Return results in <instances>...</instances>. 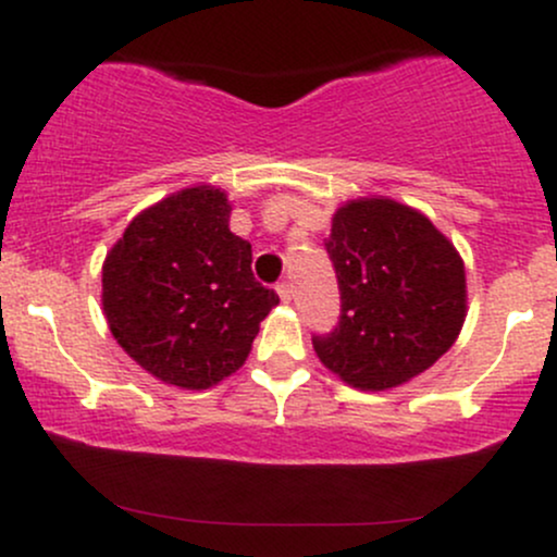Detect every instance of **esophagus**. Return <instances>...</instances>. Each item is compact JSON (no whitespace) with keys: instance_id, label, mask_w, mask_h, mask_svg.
Listing matches in <instances>:
<instances>
[{"instance_id":"34e87169","label":"esophagus","mask_w":557,"mask_h":557,"mask_svg":"<svg viewBox=\"0 0 557 557\" xmlns=\"http://www.w3.org/2000/svg\"><path fill=\"white\" fill-rule=\"evenodd\" d=\"M277 293H280V298H283L287 304V300L293 298V285L287 283V280H283V283H277Z\"/></svg>"}]
</instances>
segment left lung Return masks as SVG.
Listing matches in <instances>:
<instances>
[{"mask_svg":"<svg viewBox=\"0 0 557 557\" xmlns=\"http://www.w3.org/2000/svg\"><path fill=\"white\" fill-rule=\"evenodd\" d=\"M324 248L341 317L311 343L348 385H403L456 343L466 317L463 261L424 214L389 198L350 201L337 209Z\"/></svg>","mask_w":557,"mask_h":557,"instance_id":"8db88e82","label":"left lung"}]
</instances>
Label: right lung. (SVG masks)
<instances>
[{
  "label": "right lung",
  "instance_id": "add662e5",
  "mask_svg": "<svg viewBox=\"0 0 557 557\" xmlns=\"http://www.w3.org/2000/svg\"><path fill=\"white\" fill-rule=\"evenodd\" d=\"M227 222L222 190L185 188L140 212L104 261L114 341L168 385L207 389L240 369L259 322L280 304Z\"/></svg>",
  "mask_w": 557,
  "mask_h": 557
}]
</instances>
